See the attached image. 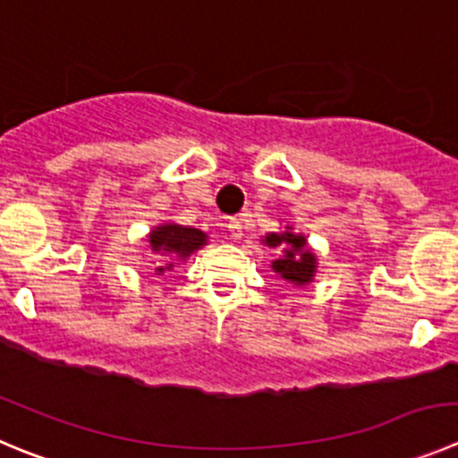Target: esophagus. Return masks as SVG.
<instances>
[{"label": "esophagus", "mask_w": 458, "mask_h": 458, "mask_svg": "<svg viewBox=\"0 0 458 458\" xmlns=\"http://www.w3.org/2000/svg\"><path fill=\"white\" fill-rule=\"evenodd\" d=\"M242 234H243V225H242V221H239V219L228 221V237H230V239H234V242H237V239H242Z\"/></svg>", "instance_id": "esophagus-1"}]
</instances>
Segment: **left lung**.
<instances>
[{
  "label": "left lung",
  "mask_w": 458,
  "mask_h": 458,
  "mask_svg": "<svg viewBox=\"0 0 458 458\" xmlns=\"http://www.w3.org/2000/svg\"><path fill=\"white\" fill-rule=\"evenodd\" d=\"M262 243L280 253L271 262V268L282 280L293 284V287H307L314 282L318 258L307 246L305 234L296 233L293 225H284V230H280V233H268L267 237H262Z\"/></svg>",
  "instance_id": "8db88e82"
}]
</instances>
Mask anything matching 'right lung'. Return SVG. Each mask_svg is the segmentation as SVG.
Wrapping results in <instances>:
<instances>
[{
	"label": "right lung",
	"mask_w": 458,
	"mask_h": 458,
	"mask_svg": "<svg viewBox=\"0 0 458 458\" xmlns=\"http://www.w3.org/2000/svg\"><path fill=\"white\" fill-rule=\"evenodd\" d=\"M208 243V234L199 228L181 224L153 225L147 234V246L153 258V276H165Z\"/></svg>",
	"instance_id": "right-lung-1"
}]
</instances>
